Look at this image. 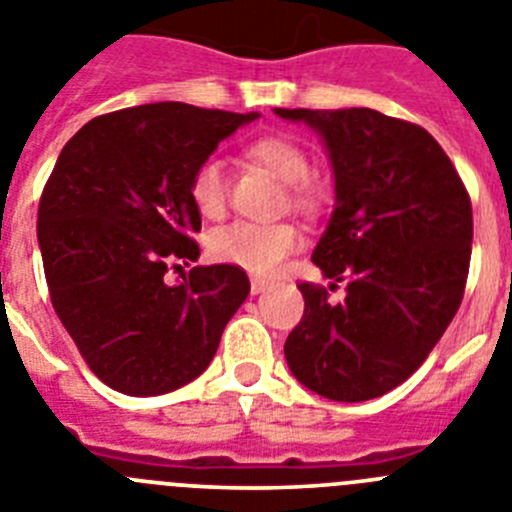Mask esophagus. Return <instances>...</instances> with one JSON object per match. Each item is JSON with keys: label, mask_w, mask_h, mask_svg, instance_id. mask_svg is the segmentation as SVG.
Wrapping results in <instances>:
<instances>
[{"label": "esophagus", "mask_w": 512, "mask_h": 512, "mask_svg": "<svg viewBox=\"0 0 512 512\" xmlns=\"http://www.w3.org/2000/svg\"><path fill=\"white\" fill-rule=\"evenodd\" d=\"M270 288V283H267V280H262V278H252V283H250V290L252 293H262V290H267Z\"/></svg>", "instance_id": "obj_1"}]
</instances>
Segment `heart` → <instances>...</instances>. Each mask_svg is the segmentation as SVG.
Masks as SVG:
<instances>
[{
    "label": "heart",
    "instance_id": "b5f03b06",
    "mask_svg": "<svg viewBox=\"0 0 512 512\" xmlns=\"http://www.w3.org/2000/svg\"><path fill=\"white\" fill-rule=\"evenodd\" d=\"M247 158L267 168L275 178L288 183V204L301 211L321 206V191L311 176V160L298 142L280 135L257 137L247 145ZM188 196L201 216L219 219L227 211L229 178L219 158L201 160L188 181ZM301 247V232L290 222H232L214 229L206 239L211 260L237 265L255 275H273L290 252Z\"/></svg>",
    "mask_w": 512,
    "mask_h": 512
}]
</instances>
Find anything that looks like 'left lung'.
<instances>
[{
	"mask_svg": "<svg viewBox=\"0 0 512 512\" xmlns=\"http://www.w3.org/2000/svg\"><path fill=\"white\" fill-rule=\"evenodd\" d=\"M324 137L336 206L313 265L347 280L344 301L301 283L303 319L285 339L290 372L342 403L398 388L436 347L464 296L472 201L423 127L375 109H275Z\"/></svg>",
	"mask_w": 512,
	"mask_h": 512,
	"instance_id": "left-lung-1",
	"label": "left lung"
}]
</instances>
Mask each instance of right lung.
Segmentation results:
<instances>
[{
	"label": "right lung",
	"instance_id": "right-lung-1",
	"mask_svg": "<svg viewBox=\"0 0 512 512\" xmlns=\"http://www.w3.org/2000/svg\"><path fill=\"white\" fill-rule=\"evenodd\" d=\"M183 101L119 109L86 122L40 196L38 242L55 313L96 377L124 395H163L209 367L250 293L237 265L196 262L201 214L193 168L255 122ZM181 267V265H178Z\"/></svg>",
	"mask_w": 512,
	"mask_h": 512
}]
</instances>
